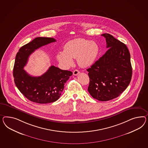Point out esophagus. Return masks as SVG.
<instances>
[{"instance_id": "esophagus-1", "label": "esophagus", "mask_w": 148, "mask_h": 148, "mask_svg": "<svg viewBox=\"0 0 148 148\" xmlns=\"http://www.w3.org/2000/svg\"><path fill=\"white\" fill-rule=\"evenodd\" d=\"M79 73H80V72H79L78 70L75 69V70L73 71V75H77L79 74Z\"/></svg>"}]
</instances>
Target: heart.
<instances>
[{"label": "heart", "mask_w": 148, "mask_h": 148, "mask_svg": "<svg viewBox=\"0 0 148 148\" xmlns=\"http://www.w3.org/2000/svg\"><path fill=\"white\" fill-rule=\"evenodd\" d=\"M97 44L82 38L71 40L64 45V52H59L56 59L65 67H69L76 59L80 67H87L91 66L99 53Z\"/></svg>", "instance_id": "obj_1"}]
</instances>
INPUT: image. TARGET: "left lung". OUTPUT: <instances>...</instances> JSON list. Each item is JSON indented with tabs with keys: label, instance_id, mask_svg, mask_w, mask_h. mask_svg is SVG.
<instances>
[{
	"label": "left lung",
	"instance_id": "left-lung-1",
	"mask_svg": "<svg viewBox=\"0 0 148 148\" xmlns=\"http://www.w3.org/2000/svg\"><path fill=\"white\" fill-rule=\"evenodd\" d=\"M102 36L108 49L87 69L88 90L93 98L107 101L117 97L127 88L132 79V67L127 46L108 33Z\"/></svg>",
	"mask_w": 148,
	"mask_h": 148
}]
</instances>
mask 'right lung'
Returning a JSON list of instances; mask_svg holds the SVG:
<instances>
[{
    "label": "right lung",
    "instance_id": "obj_1",
    "mask_svg": "<svg viewBox=\"0 0 148 148\" xmlns=\"http://www.w3.org/2000/svg\"><path fill=\"white\" fill-rule=\"evenodd\" d=\"M52 38L38 37L25 45L17 53L13 68L14 81L16 87L27 99L33 102L46 104L56 101L60 97L64 85L73 74L51 66L40 76H32L24 69L28 58L35 50L56 42Z\"/></svg>",
    "mask_w": 148,
    "mask_h": 148
}]
</instances>
